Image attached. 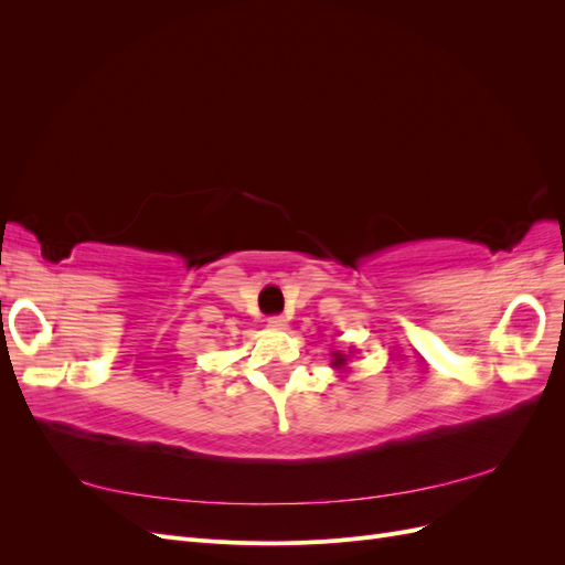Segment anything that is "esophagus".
<instances>
[{
	"label": "esophagus",
	"instance_id": "obj_1",
	"mask_svg": "<svg viewBox=\"0 0 565 565\" xmlns=\"http://www.w3.org/2000/svg\"><path fill=\"white\" fill-rule=\"evenodd\" d=\"M266 322L270 324V328H276V330L287 328V318H285V316H270Z\"/></svg>",
	"mask_w": 565,
	"mask_h": 565
}]
</instances>
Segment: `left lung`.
Listing matches in <instances>:
<instances>
[{
    "label": "left lung",
    "instance_id": "obj_1",
    "mask_svg": "<svg viewBox=\"0 0 565 565\" xmlns=\"http://www.w3.org/2000/svg\"><path fill=\"white\" fill-rule=\"evenodd\" d=\"M347 363H349V355H347V353H334V355H332V367L344 370Z\"/></svg>",
    "mask_w": 565,
    "mask_h": 565
}]
</instances>
